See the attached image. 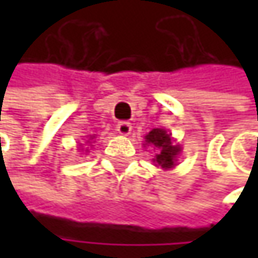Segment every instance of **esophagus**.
I'll use <instances>...</instances> for the list:
<instances>
[{"mask_svg":"<svg viewBox=\"0 0 258 258\" xmlns=\"http://www.w3.org/2000/svg\"><path fill=\"white\" fill-rule=\"evenodd\" d=\"M116 130H118L119 134L127 136V134L131 133V124H130L128 121H119V122L116 124Z\"/></svg>","mask_w":258,"mask_h":258,"instance_id":"1","label":"esophagus"}]
</instances>
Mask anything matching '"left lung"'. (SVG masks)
<instances>
[{"instance_id":"left-lung-1","label":"left lung","mask_w":258,"mask_h":258,"mask_svg":"<svg viewBox=\"0 0 258 258\" xmlns=\"http://www.w3.org/2000/svg\"><path fill=\"white\" fill-rule=\"evenodd\" d=\"M146 142L160 149L154 160L158 166H161L163 169H170L175 166L176 155L179 154V146H175L172 143L170 134H167L164 130L154 128L146 136Z\"/></svg>"}]
</instances>
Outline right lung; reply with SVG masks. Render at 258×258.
I'll return each instance as SVG.
<instances>
[{
    "label": "right lung",
    "mask_w": 258,
    "mask_h": 258,
    "mask_svg": "<svg viewBox=\"0 0 258 258\" xmlns=\"http://www.w3.org/2000/svg\"><path fill=\"white\" fill-rule=\"evenodd\" d=\"M91 139H92V137H91Z\"/></svg>",
    "instance_id": "obj_1"
}]
</instances>
